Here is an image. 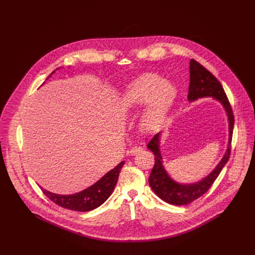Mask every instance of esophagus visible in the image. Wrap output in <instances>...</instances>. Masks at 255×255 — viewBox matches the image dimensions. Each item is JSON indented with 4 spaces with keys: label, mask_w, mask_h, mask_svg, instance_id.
Returning <instances> with one entry per match:
<instances>
[{
    "label": "esophagus",
    "mask_w": 255,
    "mask_h": 255,
    "mask_svg": "<svg viewBox=\"0 0 255 255\" xmlns=\"http://www.w3.org/2000/svg\"><path fill=\"white\" fill-rule=\"evenodd\" d=\"M142 147H140V146H134V147H132L131 149H130V151H129V153H130V155H136L137 153H139L140 151H142Z\"/></svg>",
    "instance_id": "1"
}]
</instances>
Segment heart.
I'll return each instance as SVG.
<instances>
[{
	"label": "heart",
	"instance_id": "b5f03b06",
	"mask_svg": "<svg viewBox=\"0 0 255 255\" xmlns=\"http://www.w3.org/2000/svg\"><path fill=\"white\" fill-rule=\"evenodd\" d=\"M176 94L175 86L161 76L151 72L142 74L126 84L119 98V108L125 114H129L144 105L140 126L149 131L168 113Z\"/></svg>",
	"mask_w": 255,
	"mask_h": 255
}]
</instances>
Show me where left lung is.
Wrapping results in <instances>:
<instances>
[{
	"label": "left lung",
	"instance_id": "obj_1",
	"mask_svg": "<svg viewBox=\"0 0 255 255\" xmlns=\"http://www.w3.org/2000/svg\"><path fill=\"white\" fill-rule=\"evenodd\" d=\"M203 98H213L219 102L228 119V144L226 151L215 168L204 178L192 184H181L174 180L166 171L160 152L161 132L153 136L147 148L155 155L154 166L149 175V186L162 201L175 206L188 205L203 196L213 185L230 156V145L234 126V116L223 87L209 70L194 59L190 61V87L188 100L190 103Z\"/></svg>",
	"mask_w": 255,
	"mask_h": 255
}]
</instances>
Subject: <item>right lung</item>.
<instances>
[{
  "mask_svg": "<svg viewBox=\"0 0 255 255\" xmlns=\"http://www.w3.org/2000/svg\"><path fill=\"white\" fill-rule=\"evenodd\" d=\"M57 69H59V67ZM54 72L55 70L51 72V75L48 78H50ZM124 163L125 161H121L117 166L103 175L94 185L76 194L58 195L48 192L41 187L40 188L46 197L62 208L78 212H89L100 207L111 196Z\"/></svg>",
  "mask_w": 255,
  "mask_h": 255,
  "instance_id": "right-lung-1",
  "label": "right lung"
}]
</instances>
